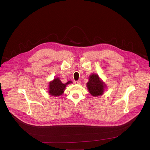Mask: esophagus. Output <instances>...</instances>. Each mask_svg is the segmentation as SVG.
<instances>
[{
	"label": "esophagus",
	"mask_w": 150,
	"mask_h": 150,
	"mask_svg": "<svg viewBox=\"0 0 150 150\" xmlns=\"http://www.w3.org/2000/svg\"><path fill=\"white\" fill-rule=\"evenodd\" d=\"M75 83L77 84V85H79L81 83V81H75Z\"/></svg>",
	"instance_id": "esophagus-1"
}]
</instances>
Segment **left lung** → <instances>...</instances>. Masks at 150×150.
<instances>
[{"label":"left lung","instance_id":"8db88e82","mask_svg":"<svg viewBox=\"0 0 150 150\" xmlns=\"http://www.w3.org/2000/svg\"><path fill=\"white\" fill-rule=\"evenodd\" d=\"M88 80L87 83V87L89 93L93 97L103 95L106 88V85L99 77L98 75L92 74L90 75Z\"/></svg>","mask_w":150,"mask_h":150}]
</instances>
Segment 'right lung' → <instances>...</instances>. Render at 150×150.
<instances>
[{"instance_id": "add662e5", "label": "right lung", "mask_w": 150, "mask_h": 150, "mask_svg": "<svg viewBox=\"0 0 150 150\" xmlns=\"http://www.w3.org/2000/svg\"><path fill=\"white\" fill-rule=\"evenodd\" d=\"M72 83V82L71 81H69L66 83H63L62 82L59 77H56L54 78L53 81L49 82L48 93L52 96H60L63 94L67 85Z\"/></svg>"}]
</instances>
